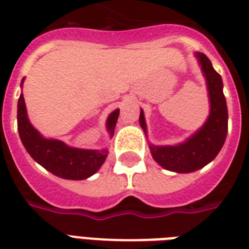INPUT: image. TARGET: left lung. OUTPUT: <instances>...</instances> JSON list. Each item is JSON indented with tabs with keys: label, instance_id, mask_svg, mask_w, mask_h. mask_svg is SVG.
Returning a JSON list of instances; mask_svg holds the SVG:
<instances>
[{
	"label": "left lung",
	"instance_id": "8db88e82",
	"mask_svg": "<svg viewBox=\"0 0 249 249\" xmlns=\"http://www.w3.org/2000/svg\"><path fill=\"white\" fill-rule=\"evenodd\" d=\"M197 63L205 77L209 98V115L205 123L186 141L177 144L155 146L150 151L156 163L176 173H191L212 161L224 146L228 134V106L224 95L221 76L214 71L211 60L203 53H195ZM141 128L147 136L143 109L140 113Z\"/></svg>",
	"mask_w": 249,
	"mask_h": 249
}]
</instances>
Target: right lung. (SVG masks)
I'll list each match as a JSON object with an SVG mask.
<instances>
[{"instance_id":"1","label":"right lung","mask_w":249,"mask_h":249,"mask_svg":"<svg viewBox=\"0 0 249 249\" xmlns=\"http://www.w3.org/2000/svg\"><path fill=\"white\" fill-rule=\"evenodd\" d=\"M23 83L24 79L21 80L20 86H23ZM119 112V108L112 111L106 121V128L111 137L115 132ZM18 132L21 143L29 155L32 156V159L50 173L64 179L80 181L89 178L97 173L108 155L107 148H76L66 144L63 141L42 136L29 121L23 94H20L18 101Z\"/></svg>"}]
</instances>
